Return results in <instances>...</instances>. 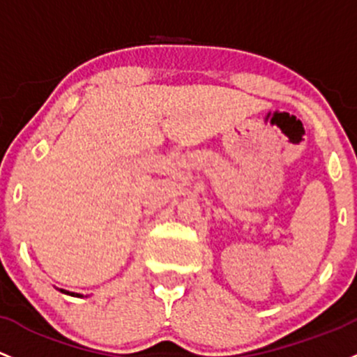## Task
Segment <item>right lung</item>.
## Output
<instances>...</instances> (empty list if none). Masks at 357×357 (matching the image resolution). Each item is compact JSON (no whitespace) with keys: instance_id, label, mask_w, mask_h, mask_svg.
Returning a JSON list of instances; mask_svg holds the SVG:
<instances>
[{"instance_id":"1","label":"right lung","mask_w":357,"mask_h":357,"mask_svg":"<svg viewBox=\"0 0 357 357\" xmlns=\"http://www.w3.org/2000/svg\"><path fill=\"white\" fill-rule=\"evenodd\" d=\"M61 292H66V294H71V296H80V294H75V292H68V291H65V289H61Z\"/></svg>"}]
</instances>
